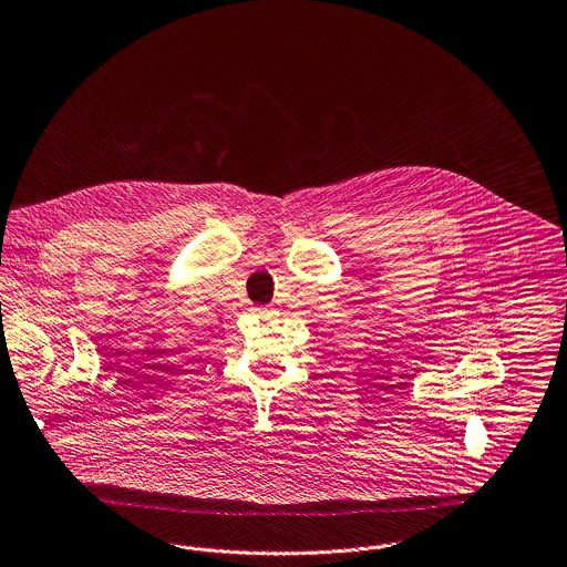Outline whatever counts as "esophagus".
<instances>
[{
  "mask_svg": "<svg viewBox=\"0 0 567 567\" xmlns=\"http://www.w3.org/2000/svg\"><path fill=\"white\" fill-rule=\"evenodd\" d=\"M251 313L265 318V320H271L276 316V311L271 307H251Z\"/></svg>",
  "mask_w": 567,
  "mask_h": 567,
  "instance_id": "obj_1",
  "label": "esophagus"
}]
</instances>
